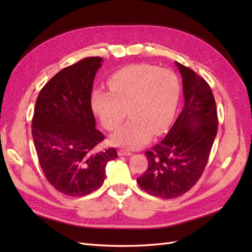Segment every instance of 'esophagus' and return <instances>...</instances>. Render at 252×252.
Masks as SVG:
<instances>
[{"label":"esophagus","mask_w":252,"mask_h":252,"mask_svg":"<svg viewBox=\"0 0 252 252\" xmlns=\"http://www.w3.org/2000/svg\"><path fill=\"white\" fill-rule=\"evenodd\" d=\"M118 155H119L120 157H122V156H130L131 152L129 151V150H126V149H120V150L118 151Z\"/></svg>","instance_id":"1"}]
</instances>
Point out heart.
Listing matches in <instances>:
<instances>
[{
  "mask_svg": "<svg viewBox=\"0 0 252 252\" xmlns=\"http://www.w3.org/2000/svg\"><path fill=\"white\" fill-rule=\"evenodd\" d=\"M109 91L94 90L91 106L104 128L116 130L126 118L127 123L114 132L111 144L135 149L161 135L172 123L180 98V84L168 69L147 64L127 66L108 80Z\"/></svg>",
  "mask_w": 252,
  "mask_h": 252,
  "instance_id": "heart-1",
  "label": "heart"
}]
</instances>
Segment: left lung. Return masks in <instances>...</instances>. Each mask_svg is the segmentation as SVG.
Returning a JSON list of instances; mask_svg holds the SVG:
<instances>
[{"label": "left lung", "instance_id": "left-lung-1", "mask_svg": "<svg viewBox=\"0 0 252 252\" xmlns=\"http://www.w3.org/2000/svg\"><path fill=\"white\" fill-rule=\"evenodd\" d=\"M182 75L184 108L161 143L145 152L148 168L136 179L147 193L174 199L199 181L218 132L215 97L208 83L175 62Z\"/></svg>", "mask_w": 252, "mask_h": 252}]
</instances>
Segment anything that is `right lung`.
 Here are the masks:
<instances>
[{
	"mask_svg": "<svg viewBox=\"0 0 252 252\" xmlns=\"http://www.w3.org/2000/svg\"><path fill=\"white\" fill-rule=\"evenodd\" d=\"M103 59L85 58L50 79L37 95L32 133L40 166L61 193L84 196L100 188L106 165L118 158L108 148L94 152L104 140L91 109L94 80Z\"/></svg>",
	"mask_w": 252,
	"mask_h": 252,
	"instance_id": "obj_1",
	"label": "right lung"
}]
</instances>
